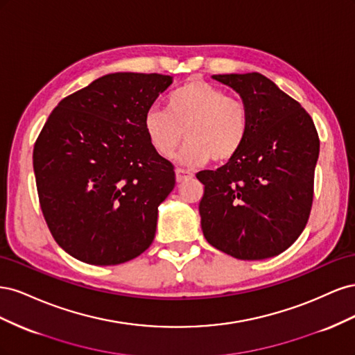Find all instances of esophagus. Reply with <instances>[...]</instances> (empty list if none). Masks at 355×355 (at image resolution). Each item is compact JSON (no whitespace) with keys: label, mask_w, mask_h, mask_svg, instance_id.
<instances>
[{"label":"esophagus","mask_w":355,"mask_h":355,"mask_svg":"<svg viewBox=\"0 0 355 355\" xmlns=\"http://www.w3.org/2000/svg\"><path fill=\"white\" fill-rule=\"evenodd\" d=\"M192 178V173L188 170H184V168H176V180L178 184H180V182H185L188 179Z\"/></svg>","instance_id":"obj_1"}]
</instances>
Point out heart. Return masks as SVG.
Returning a JSON list of instances; mask_svg holds the SVG:
<instances>
[{"mask_svg": "<svg viewBox=\"0 0 355 355\" xmlns=\"http://www.w3.org/2000/svg\"><path fill=\"white\" fill-rule=\"evenodd\" d=\"M167 110L153 106L144 116V128L154 151L171 158L184 133L188 139L179 159L184 164L228 163L235 158L250 132V111L244 101L227 96L200 78L171 92Z\"/></svg>", "mask_w": 355, "mask_h": 355, "instance_id": "obj_1", "label": "heart"}]
</instances>
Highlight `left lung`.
Instances as JSON below:
<instances>
[{
  "instance_id": "8db88e82",
  "label": "left lung",
  "mask_w": 355,
  "mask_h": 355,
  "mask_svg": "<svg viewBox=\"0 0 355 355\" xmlns=\"http://www.w3.org/2000/svg\"><path fill=\"white\" fill-rule=\"evenodd\" d=\"M250 111L241 151L216 170H202L204 237L241 261L283 253L302 234L314 196L320 141L313 118L259 72L213 75Z\"/></svg>"
}]
</instances>
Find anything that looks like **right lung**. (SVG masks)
Here are the masks:
<instances>
[{"instance_id": "add662e5", "label": "right lung", "mask_w": 355, "mask_h": 355, "mask_svg": "<svg viewBox=\"0 0 355 355\" xmlns=\"http://www.w3.org/2000/svg\"><path fill=\"white\" fill-rule=\"evenodd\" d=\"M170 75L115 72L62 99L37 139L34 171L53 239L75 259L118 265L155 237L173 164L148 141L144 116Z\"/></svg>"}]
</instances>
